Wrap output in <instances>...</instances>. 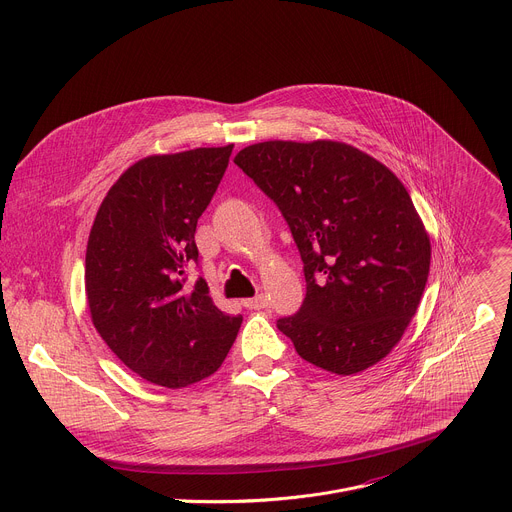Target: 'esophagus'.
<instances>
[{"label":"esophagus","mask_w":512,"mask_h":512,"mask_svg":"<svg viewBox=\"0 0 512 512\" xmlns=\"http://www.w3.org/2000/svg\"><path fill=\"white\" fill-rule=\"evenodd\" d=\"M243 306L249 308V310H261L267 306V298L263 294L255 296V298H249V300H243Z\"/></svg>","instance_id":"1"}]
</instances>
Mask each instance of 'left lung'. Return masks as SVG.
Wrapping results in <instances>:
<instances>
[{
  "label": "left lung",
  "mask_w": 512,
  "mask_h": 512,
  "mask_svg": "<svg viewBox=\"0 0 512 512\" xmlns=\"http://www.w3.org/2000/svg\"><path fill=\"white\" fill-rule=\"evenodd\" d=\"M235 164L279 206L300 249L306 300L277 328L314 367L348 377L403 338L431 243L403 182L344 141H261Z\"/></svg>",
  "instance_id": "left-lung-1"
}]
</instances>
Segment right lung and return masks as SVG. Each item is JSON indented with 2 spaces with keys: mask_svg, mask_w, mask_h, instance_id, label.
Listing matches in <instances>:
<instances>
[{
  "mask_svg": "<svg viewBox=\"0 0 512 512\" xmlns=\"http://www.w3.org/2000/svg\"><path fill=\"white\" fill-rule=\"evenodd\" d=\"M233 143L156 154L129 166L91 227L85 291L93 326L135 375L182 389L227 358L241 316L218 310L208 285L182 275L198 261L196 223L229 166Z\"/></svg>",
  "mask_w": 512,
  "mask_h": 512,
  "instance_id": "1",
  "label": "right lung"
}]
</instances>
